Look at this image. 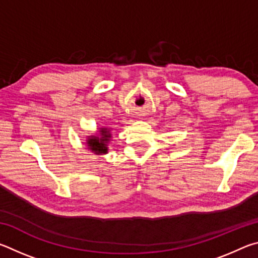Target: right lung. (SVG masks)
<instances>
[{"label": "right lung", "mask_w": 258, "mask_h": 258, "mask_svg": "<svg viewBox=\"0 0 258 258\" xmlns=\"http://www.w3.org/2000/svg\"><path fill=\"white\" fill-rule=\"evenodd\" d=\"M111 134L108 127L100 128L99 134L90 135L86 140V145L89 149L95 155H104L108 152V142L110 141Z\"/></svg>", "instance_id": "right-lung-1"}]
</instances>
